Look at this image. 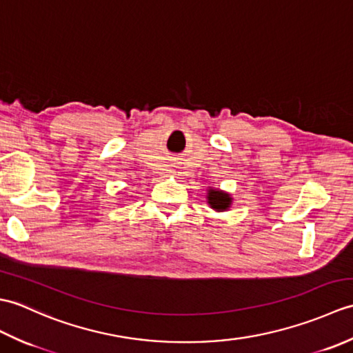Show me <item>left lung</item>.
Masks as SVG:
<instances>
[{
	"label": "left lung",
	"mask_w": 353,
	"mask_h": 353,
	"mask_svg": "<svg viewBox=\"0 0 353 353\" xmlns=\"http://www.w3.org/2000/svg\"><path fill=\"white\" fill-rule=\"evenodd\" d=\"M208 203L214 208L215 211H224L228 209L230 205V197L226 192L221 191H209V197H208Z\"/></svg>",
	"instance_id": "8db88e82"
}]
</instances>
